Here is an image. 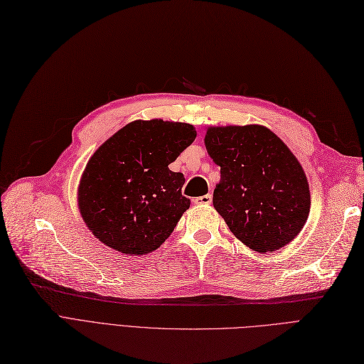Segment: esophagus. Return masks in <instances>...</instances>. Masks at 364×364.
Segmentation results:
<instances>
[{
    "label": "esophagus",
    "mask_w": 364,
    "mask_h": 364,
    "mask_svg": "<svg viewBox=\"0 0 364 364\" xmlns=\"http://www.w3.org/2000/svg\"><path fill=\"white\" fill-rule=\"evenodd\" d=\"M193 202L196 205H210L213 202V196L211 195H203V196H198L193 199Z\"/></svg>",
    "instance_id": "esophagus-1"
}]
</instances>
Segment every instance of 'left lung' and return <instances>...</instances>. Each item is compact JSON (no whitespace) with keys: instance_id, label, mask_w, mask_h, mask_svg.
Returning a JSON list of instances; mask_svg holds the SVG:
<instances>
[{"instance_id":"1","label":"left lung","mask_w":364,"mask_h":364,"mask_svg":"<svg viewBox=\"0 0 364 364\" xmlns=\"http://www.w3.org/2000/svg\"><path fill=\"white\" fill-rule=\"evenodd\" d=\"M205 147L220 166L213 203L230 232L257 252L291 242L306 223L308 180L296 156L264 126H211Z\"/></svg>"}]
</instances>
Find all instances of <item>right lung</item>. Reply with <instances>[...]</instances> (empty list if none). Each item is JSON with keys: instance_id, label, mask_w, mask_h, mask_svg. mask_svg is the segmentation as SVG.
Instances as JSON below:
<instances>
[{"instance_id": "obj_1", "label": "right lung", "mask_w": 364, "mask_h": 364, "mask_svg": "<svg viewBox=\"0 0 364 364\" xmlns=\"http://www.w3.org/2000/svg\"><path fill=\"white\" fill-rule=\"evenodd\" d=\"M196 138L193 124L162 119L131 122L93 153L78 186L89 230L123 255L159 248L191 199L184 176L168 168Z\"/></svg>"}]
</instances>
